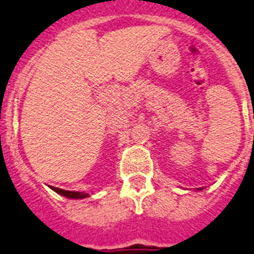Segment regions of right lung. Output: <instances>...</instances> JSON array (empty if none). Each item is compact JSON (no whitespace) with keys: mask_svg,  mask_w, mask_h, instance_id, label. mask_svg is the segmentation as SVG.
Masks as SVG:
<instances>
[{"mask_svg":"<svg viewBox=\"0 0 254 254\" xmlns=\"http://www.w3.org/2000/svg\"><path fill=\"white\" fill-rule=\"evenodd\" d=\"M51 188L55 192H57L58 194H62V196L67 197V198H85V197H89V193H84V192H72V190H61V188L57 187H52Z\"/></svg>","mask_w":254,"mask_h":254,"instance_id":"1","label":"right lung"}]
</instances>
